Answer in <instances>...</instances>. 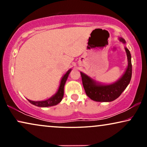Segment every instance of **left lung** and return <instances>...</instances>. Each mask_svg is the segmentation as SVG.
<instances>
[{
  "label": "left lung",
  "instance_id": "8db88e82",
  "mask_svg": "<svg viewBox=\"0 0 147 147\" xmlns=\"http://www.w3.org/2000/svg\"><path fill=\"white\" fill-rule=\"evenodd\" d=\"M120 41L125 43V41L122 38H120ZM125 49L128 58V67L122 77L116 83L110 85H100L96 84L92 78L80 72L86 94L90 99L96 102H112L119 97L127 87L132 77V63L129 50L126 47Z\"/></svg>",
  "mask_w": 147,
  "mask_h": 147
}]
</instances>
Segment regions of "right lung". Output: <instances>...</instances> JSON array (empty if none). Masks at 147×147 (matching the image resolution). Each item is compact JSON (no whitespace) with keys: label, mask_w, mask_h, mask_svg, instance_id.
Segmentation results:
<instances>
[{"label":"right lung","mask_w":147,"mask_h":147,"mask_svg":"<svg viewBox=\"0 0 147 147\" xmlns=\"http://www.w3.org/2000/svg\"><path fill=\"white\" fill-rule=\"evenodd\" d=\"M71 71V69L68 70L67 73L63 76L62 78L61 83H60V86L59 88V90L57 93H56L53 96H52L51 98L48 99L47 100H44V101H31V100H28L30 103L33 104V105L39 106V107H49V106H55L57 104H59L60 102L61 101L62 98L63 97V93H64V86L66 82V80L67 79L68 76Z\"/></svg>","instance_id":"1"}]
</instances>
